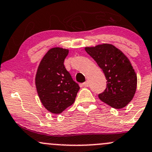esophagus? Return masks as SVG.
<instances>
[{
  "mask_svg": "<svg viewBox=\"0 0 152 152\" xmlns=\"http://www.w3.org/2000/svg\"><path fill=\"white\" fill-rule=\"evenodd\" d=\"M89 84L88 81H85L84 83H83V86H84V87H89Z\"/></svg>",
  "mask_w": 152,
  "mask_h": 152,
  "instance_id": "esophagus-1",
  "label": "esophagus"
}]
</instances>
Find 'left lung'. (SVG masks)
Instances as JSON below:
<instances>
[{
  "label": "left lung",
  "instance_id": "obj_1",
  "mask_svg": "<svg viewBox=\"0 0 152 152\" xmlns=\"http://www.w3.org/2000/svg\"><path fill=\"white\" fill-rule=\"evenodd\" d=\"M103 70L107 87L99 98L116 109L124 108L132 100L137 88V74L127 57L110 44L84 48Z\"/></svg>",
  "mask_w": 152,
  "mask_h": 152
}]
</instances>
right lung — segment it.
<instances>
[{
  "label": "right lung",
  "instance_id": "1",
  "mask_svg": "<svg viewBox=\"0 0 152 152\" xmlns=\"http://www.w3.org/2000/svg\"><path fill=\"white\" fill-rule=\"evenodd\" d=\"M69 50L61 47L49 49L43 57L36 74V87L43 105L49 112L61 114L73 104L79 84L64 66Z\"/></svg>",
  "mask_w": 152,
  "mask_h": 152
}]
</instances>
